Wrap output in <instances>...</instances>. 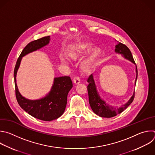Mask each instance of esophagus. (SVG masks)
Instances as JSON below:
<instances>
[{
    "instance_id": "esophagus-1",
    "label": "esophagus",
    "mask_w": 155,
    "mask_h": 155,
    "mask_svg": "<svg viewBox=\"0 0 155 155\" xmlns=\"http://www.w3.org/2000/svg\"><path fill=\"white\" fill-rule=\"evenodd\" d=\"M80 83V80L79 78L75 77V78H74V80H73V83H74V84L77 85V84H78Z\"/></svg>"
}]
</instances>
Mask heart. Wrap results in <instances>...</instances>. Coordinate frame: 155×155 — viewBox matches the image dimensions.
Listing matches in <instances>:
<instances>
[{"label": "heart", "instance_id": "heart-1", "mask_svg": "<svg viewBox=\"0 0 155 155\" xmlns=\"http://www.w3.org/2000/svg\"><path fill=\"white\" fill-rule=\"evenodd\" d=\"M91 48V45L89 43H78L69 51V57L73 60H78L87 52ZM100 54L101 51L100 48H95L92 49L81 64L82 71L84 72H89L91 71ZM60 61L61 64L65 66H68L70 64L69 60L64 55L60 57Z\"/></svg>", "mask_w": 155, "mask_h": 155}]
</instances>
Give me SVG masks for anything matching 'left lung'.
<instances>
[{"instance_id":"left-lung-1","label":"left lung","mask_w":155,"mask_h":155,"mask_svg":"<svg viewBox=\"0 0 155 155\" xmlns=\"http://www.w3.org/2000/svg\"><path fill=\"white\" fill-rule=\"evenodd\" d=\"M117 45H116L115 46V53L121 55L125 59L131 61L133 64L136 65L130 49L125 45L118 41H117ZM136 76L134 82V86H136V80L137 78V69L136 65ZM87 82L89 83V85L87 86V92L89 95V105L94 113L101 117L110 118L116 116L118 113H120L124 110H125L133 101L134 97V91L127 104L122 105L120 107H116L112 106L111 105H110L105 100L103 99L100 95V94L98 93L97 89V86L95 84L93 74H91L89 76L87 80Z\"/></svg>"}]
</instances>
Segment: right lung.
I'll return each mask as SVG.
<instances>
[{"instance_id": "1", "label": "right lung", "mask_w": 155, "mask_h": 155, "mask_svg": "<svg viewBox=\"0 0 155 155\" xmlns=\"http://www.w3.org/2000/svg\"><path fill=\"white\" fill-rule=\"evenodd\" d=\"M50 36H45L28 44L18 59L14 71L16 96L20 107L31 116L44 121H51L59 118L64 112L68 94L73 84L69 77H55L50 91L44 97L30 100L22 96L16 83V75L22 57L47 45Z\"/></svg>"}]
</instances>
